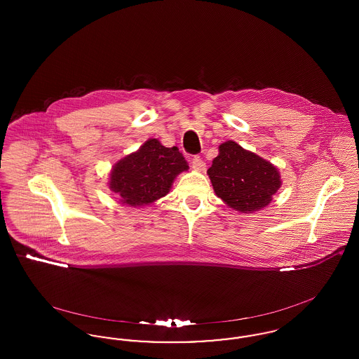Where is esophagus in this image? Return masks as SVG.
I'll return each instance as SVG.
<instances>
[{"mask_svg":"<svg viewBox=\"0 0 359 359\" xmlns=\"http://www.w3.org/2000/svg\"><path fill=\"white\" fill-rule=\"evenodd\" d=\"M191 165H192V168L196 170V171H205V163L203 161V158H202L201 156H198V154L192 157Z\"/></svg>","mask_w":359,"mask_h":359,"instance_id":"1","label":"esophagus"}]
</instances>
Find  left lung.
Masks as SVG:
<instances>
[{
	"label": "left lung",
	"instance_id": "left-lung-1",
	"mask_svg": "<svg viewBox=\"0 0 359 359\" xmlns=\"http://www.w3.org/2000/svg\"><path fill=\"white\" fill-rule=\"evenodd\" d=\"M218 198L241 212H253L269 205L281 186L277 168L234 141L219 145V154L208 168Z\"/></svg>",
	"mask_w": 359,
	"mask_h": 359
}]
</instances>
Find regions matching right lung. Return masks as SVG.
<instances>
[{
  "label": "right lung",
  "mask_w": 359,
  "mask_h": 359,
  "mask_svg": "<svg viewBox=\"0 0 359 359\" xmlns=\"http://www.w3.org/2000/svg\"><path fill=\"white\" fill-rule=\"evenodd\" d=\"M187 170V161L176 147L165 148L158 140L149 138L114 165L110 189L120 195L123 205H149L167 195L173 179Z\"/></svg>",
  "instance_id": "1"
}]
</instances>
